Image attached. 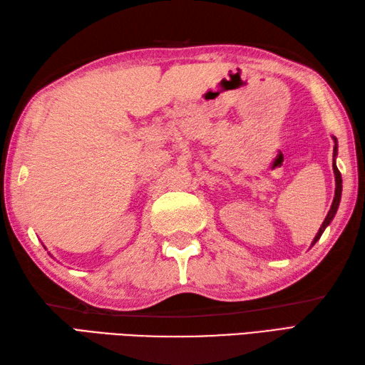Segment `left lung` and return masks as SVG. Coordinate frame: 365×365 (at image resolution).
Wrapping results in <instances>:
<instances>
[{
    "mask_svg": "<svg viewBox=\"0 0 365 365\" xmlns=\"http://www.w3.org/2000/svg\"><path fill=\"white\" fill-rule=\"evenodd\" d=\"M334 139V152H332V157H334V160H332V169H334V175H336V192H334V200H332V205H331V210L328 212L327 218H324L323 224L320 230L317 232V235L314 238L312 245H315L317 242H319L322 234L324 232V229H327L329 226V222L332 221V218H334V215L337 213V208H339V204H340V196H342V175H340L339 169H337V165H336V157H337V138H332Z\"/></svg>",
    "mask_w": 365,
    "mask_h": 365,
    "instance_id": "8db88e82",
    "label": "left lung"
}]
</instances>
